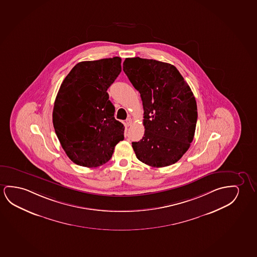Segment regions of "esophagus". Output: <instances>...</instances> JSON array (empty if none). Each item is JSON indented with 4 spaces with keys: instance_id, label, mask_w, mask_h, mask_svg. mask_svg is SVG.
Instances as JSON below:
<instances>
[{
    "instance_id": "obj_1",
    "label": "esophagus",
    "mask_w": 257,
    "mask_h": 257,
    "mask_svg": "<svg viewBox=\"0 0 257 257\" xmlns=\"http://www.w3.org/2000/svg\"><path fill=\"white\" fill-rule=\"evenodd\" d=\"M132 123H133V119L131 118V117L125 120V125H126V126H130Z\"/></svg>"
}]
</instances>
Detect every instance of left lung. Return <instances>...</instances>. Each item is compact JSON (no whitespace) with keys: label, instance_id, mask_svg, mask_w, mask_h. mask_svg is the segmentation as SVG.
Instances as JSON below:
<instances>
[{"label":"left lung","instance_id":"obj_1","mask_svg":"<svg viewBox=\"0 0 257 257\" xmlns=\"http://www.w3.org/2000/svg\"><path fill=\"white\" fill-rule=\"evenodd\" d=\"M123 70L142 97L144 137L133 142L139 160L152 167L175 164L188 150L197 122L194 93L174 65L126 58Z\"/></svg>","mask_w":257,"mask_h":257}]
</instances>
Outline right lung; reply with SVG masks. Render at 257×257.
I'll use <instances>...</instances> for the list:
<instances>
[{
    "label": "right lung",
    "instance_id": "1",
    "mask_svg": "<svg viewBox=\"0 0 257 257\" xmlns=\"http://www.w3.org/2000/svg\"><path fill=\"white\" fill-rule=\"evenodd\" d=\"M121 72V58L77 63L63 79L53 109L57 138L74 164L94 168L106 164L123 140L107 90Z\"/></svg>",
    "mask_w": 257,
    "mask_h": 257
}]
</instances>
